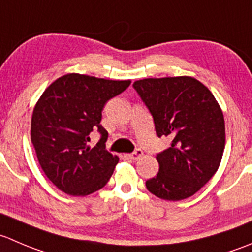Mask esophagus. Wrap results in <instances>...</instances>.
<instances>
[{
  "instance_id": "34e87169",
  "label": "esophagus",
  "mask_w": 252,
  "mask_h": 252,
  "mask_svg": "<svg viewBox=\"0 0 252 252\" xmlns=\"http://www.w3.org/2000/svg\"><path fill=\"white\" fill-rule=\"evenodd\" d=\"M143 150H141V149H136L135 151H134V153H131V154H128V158H131V160H138V158H140L141 156H143Z\"/></svg>"
}]
</instances>
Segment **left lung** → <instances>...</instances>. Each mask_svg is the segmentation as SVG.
<instances>
[{
  "label": "left lung",
  "instance_id": "8db88e82",
  "mask_svg": "<svg viewBox=\"0 0 252 252\" xmlns=\"http://www.w3.org/2000/svg\"><path fill=\"white\" fill-rule=\"evenodd\" d=\"M155 123L158 136L172 139L156 155L158 172L148 191L165 201L193 196L214 176L225 148V123L216 97L191 76L143 79L133 84Z\"/></svg>",
  "mask_w": 252,
  "mask_h": 252
}]
</instances>
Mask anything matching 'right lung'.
Instances as JSON below:
<instances>
[{
  "instance_id": "right-lung-1",
  "label": "right lung",
  "mask_w": 252,
  "mask_h": 252,
  "mask_svg": "<svg viewBox=\"0 0 252 252\" xmlns=\"http://www.w3.org/2000/svg\"><path fill=\"white\" fill-rule=\"evenodd\" d=\"M130 80H106L67 74L53 82L36 102L31 139L46 177L70 196H89L107 185L119 158L106 150L108 133L101 126L107 101L122 94ZM97 128L101 139L87 145Z\"/></svg>"
}]
</instances>
